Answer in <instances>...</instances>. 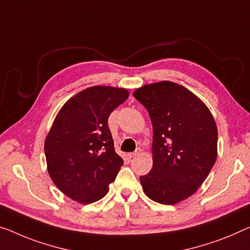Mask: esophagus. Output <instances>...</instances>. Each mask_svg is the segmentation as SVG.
Returning a JSON list of instances; mask_svg holds the SVG:
<instances>
[{
	"mask_svg": "<svg viewBox=\"0 0 250 250\" xmlns=\"http://www.w3.org/2000/svg\"><path fill=\"white\" fill-rule=\"evenodd\" d=\"M141 153V148H137L135 152H132V153H128L127 156L129 157V159H133V157H135L136 155H138Z\"/></svg>",
	"mask_w": 250,
	"mask_h": 250,
	"instance_id": "1",
	"label": "esophagus"
}]
</instances>
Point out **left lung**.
<instances>
[{
	"label": "left lung",
	"instance_id": "8db88e82",
	"mask_svg": "<svg viewBox=\"0 0 250 250\" xmlns=\"http://www.w3.org/2000/svg\"><path fill=\"white\" fill-rule=\"evenodd\" d=\"M133 96L153 125V167L141 184L153 201L175 205L199 189L216 162V122L200 98L175 83H149Z\"/></svg>",
	"mask_w": 250,
	"mask_h": 250
}]
</instances>
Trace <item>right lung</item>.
<instances>
[{
	"label": "right lung",
	"instance_id": "add662e5",
	"mask_svg": "<svg viewBox=\"0 0 250 250\" xmlns=\"http://www.w3.org/2000/svg\"><path fill=\"white\" fill-rule=\"evenodd\" d=\"M128 90L94 86L61 107L44 141L48 172L58 189L83 205L101 200L124 163L108 127L113 110Z\"/></svg>",
	"mask_w": 250,
	"mask_h": 250
}]
</instances>
